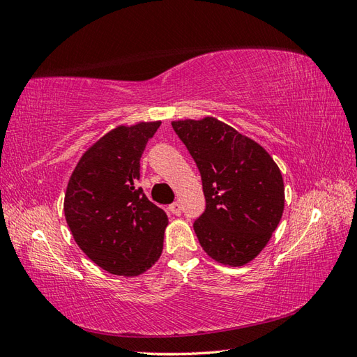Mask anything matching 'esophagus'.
Masks as SVG:
<instances>
[{
	"instance_id": "34e87169",
	"label": "esophagus",
	"mask_w": 357,
	"mask_h": 357,
	"mask_svg": "<svg viewBox=\"0 0 357 357\" xmlns=\"http://www.w3.org/2000/svg\"><path fill=\"white\" fill-rule=\"evenodd\" d=\"M169 209H170V212L173 213V215H181V205H179V202H173L172 205L169 206Z\"/></svg>"
}]
</instances>
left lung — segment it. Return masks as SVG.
Instances as JSON below:
<instances>
[{
	"mask_svg": "<svg viewBox=\"0 0 357 357\" xmlns=\"http://www.w3.org/2000/svg\"><path fill=\"white\" fill-rule=\"evenodd\" d=\"M172 127L202 176L206 208L192 224L202 248L218 263L243 266L266 247L282 217L278 166L256 142L212 116Z\"/></svg>",
	"mask_w": 357,
	"mask_h": 357,
	"instance_id": "8db88e82",
	"label": "left lung"
}]
</instances>
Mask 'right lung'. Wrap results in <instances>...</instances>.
Returning a JSON list of instances; mask_svg holds the SVG:
<instances>
[{"mask_svg":"<svg viewBox=\"0 0 357 357\" xmlns=\"http://www.w3.org/2000/svg\"><path fill=\"white\" fill-rule=\"evenodd\" d=\"M161 122L119 126L91 146L71 173L64 213L79 248L114 275L136 277L162 251L166 212L154 205L140 179V157Z\"/></svg>","mask_w":357,"mask_h":357,"instance_id":"add662e5","label":"right lung"}]
</instances>
